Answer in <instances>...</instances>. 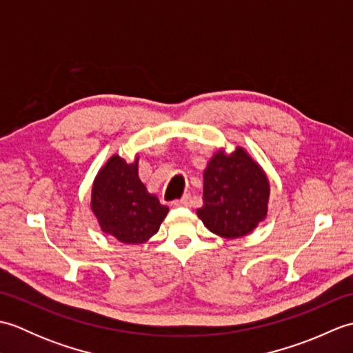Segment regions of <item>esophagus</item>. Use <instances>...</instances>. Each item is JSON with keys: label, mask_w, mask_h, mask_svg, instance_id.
Returning <instances> with one entry per match:
<instances>
[{"label": "esophagus", "mask_w": 353, "mask_h": 353, "mask_svg": "<svg viewBox=\"0 0 353 353\" xmlns=\"http://www.w3.org/2000/svg\"><path fill=\"white\" fill-rule=\"evenodd\" d=\"M191 205H192V200H191V196H188V194H186V196H183L181 200L176 201V206H186V208H190Z\"/></svg>", "instance_id": "1"}]
</instances>
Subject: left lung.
<instances>
[{
	"mask_svg": "<svg viewBox=\"0 0 353 353\" xmlns=\"http://www.w3.org/2000/svg\"><path fill=\"white\" fill-rule=\"evenodd\" d=\"M270 182L261 165L236 147L220 148L203 171V206L197 209L205 226L221 238L249 235L267 219Z\"/></svg>",
	"mask_w": 353,
	"mask_h": 353,
	"instance_id": "obj_1",
	"label": "left lung"
}]
</instances>
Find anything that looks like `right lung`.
Instances as JSON below:
<instances>
[{"label":"right lung","mask_w":353,"mask_h":353,"mask_svg":"<svg viewBox=\"0 0 353 353\" xmlns=\"http://www.w3.org/2000/svg\"><path fill=\"white\" fill-rule=\"evenodd\" d=\"M138 162V154L130 163L119 154L109 157L97 172L91 194V209L101 230L130 245L147 243L168 214V208L141 182Z\"/></svg>","instance_id":"obj_1"}]
</instances>
